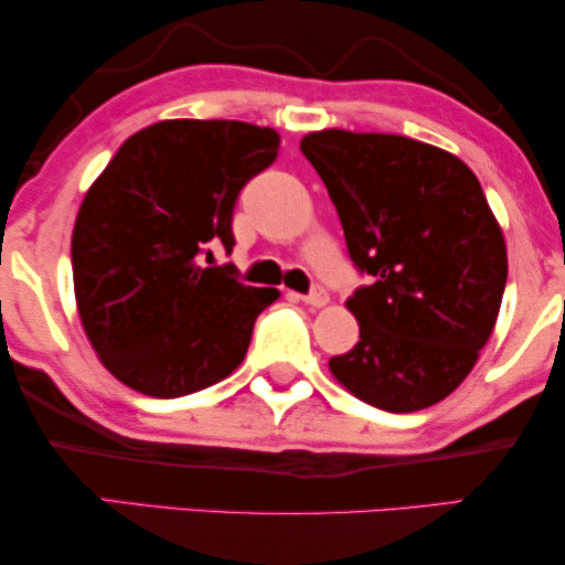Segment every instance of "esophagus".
Returning <instances> with one entry per match:
<instances>
[{
	"label": "esophagus",
	"instance_id": "1",
	"mask_svg": "<svg viewBox=\"0 0 565 565\" xmlns=\"http://www.w3.org/2000/svg\"><path fill=\"white\" fill-rule=\"evenodd\" d=\"M303 300L308 306H313V308H321V306H327L329 303V292L321 288V285H313L311 288V292H308V296H303Z\"/></svg>",
	"mask_w": 565,
	"mask_h": 565
}]
</instances>
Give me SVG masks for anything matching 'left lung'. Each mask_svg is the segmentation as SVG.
I'll list each match as a JSON object with an SVG mask.
<instances>
[{
  "instance_id": "obj_1",
  "label": "left lung",
  "mask_w": 565,
  "mask_h": 565,
  "mask_svg": "<svg viewBox=\"0 0 565 565\" xmlns=\"http://www.w3.org/2000/svg\"><path fill=\"white\" fill-rule=\"evenodd\" d=\"M300 151L370 280L347 300L360 342L329 360L331 373L383 412L437 404L473 370L507 288L504 236L481 182L458 157L406 136L331 128L308 134Z\"/></svg>"
}]
</instances>
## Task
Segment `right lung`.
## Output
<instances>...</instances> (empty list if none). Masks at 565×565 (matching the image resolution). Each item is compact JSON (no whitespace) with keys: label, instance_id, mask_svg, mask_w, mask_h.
Returning a JSON list of instances; mask_svg holds the SVG:
<instances>
[{"label":"right lung","instance_id":"right-lung-1","mask_svg":"<svg viewBox=\"0 0 565 565\" xmlns=\"http://www.w3.org/2000/svg\"><path fill=\"white\" fill-rule=\"evenodd\" d=\"M280 136L242 120H161L138 130L82 200L74 292L103 365L138 393L180 398L242 365L275 288H252L211 246L234 249V207Z\"/></svg>","mask_w":565,"mask_h":565}]
</instances>
